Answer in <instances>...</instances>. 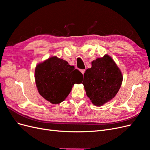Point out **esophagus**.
<instances>
[{"label": "esophagus", "instance_id": "1", "mask_svg": "<svg viewBox=\"0 0 150 150\" xmlns=\"http://www.w3.org/2000/svg\"><path fill=\"white\" fill-rule=\"evenodd\" d=\"M80 71L81 72V73H82L83 74H84V72H85V70L84 69H81V70H80Z\"/></svg>", "mask_w": 150, "mask_h": 150}]
</instances>
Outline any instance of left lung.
I'll return each mask as SVG.
<instances>
[{"instance_id": "1", "label": "left lung", "mask_w": 150, "mask_h": 150, "mask_svg": "<svg viewBox=\"0 0 150 150\" xmlns=\"http://www.w3.org/2000/svg\"><path fill=\"white\" fill-rule=\"evenodd\" d=\"M91 66L84 74L83 84L92 103L101 106L115 97L121 86L122 75L108 54L93 61Z\"/></svg>"}]
</instances>
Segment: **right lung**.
<instances>
[{
    "label": "right lung",
    "mask_w": 150,
    "mask_h": 150,
    "mask_svg": "<svg viewBox=\"0 0 150 150\" xmlns=\"http://www.w3.org/2000/svg\"><path fill=\"white\" fill-rule=\"evenodd\" d=\"M83 74L66 61L52 56L38 64L35 69V81L39 93L45 99L56 104L64 101L75 83H81Z\"/></svg>",
    "instance_id": "right-lung-1"
}]
</instances>
